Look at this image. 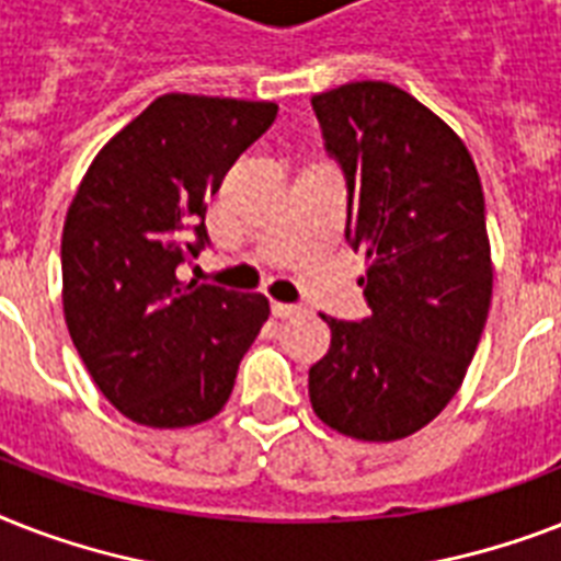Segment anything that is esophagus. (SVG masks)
Returning <instances> with one entry per match:
<instances>
[{
  "mask_svg": "<svg viewBox=\"0 0 561 561\" xmlns=\"http://www.w3.org/2000/svg\"><path fill=\"white\" fill-rule=\"evenodd\" d=\"M273 314L279 317V320H288V317H299L302 314V306H290V302H273Z\"/></svg>",
  "mask_w": 561,
  "mask_h": 561,
  "instance_id": "1",
  "label": "esophagus"
}]
</instances>
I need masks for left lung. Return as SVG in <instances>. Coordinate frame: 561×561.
Returning a JSON list of instances; mask_svg holds the SVG:
<instances>
[{
  "mask_svg": "<svg viewBox=\"0 0 561 561\" xmlns=\"http://www.w3.org/2000/svg\"><path fill=\"white\" fill-rule=\"evenodd\" d=\"M346 178V241L367 255L369 317L323 320L311 408L364 443L416 434L460 390L492 302L486 203L460 136L399 87L343 83L311 99Z\"/></svg>",
  "mask_w": 561,
  "mask_h": 561,
  "instance_id": "left-lung-1",
  "label": "left lung"
}]
</instances>
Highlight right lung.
<instances>
[{
    "label": "right lung",
    "instance_id": "right-lung-1",
    "mask_svg": "<svg viewBox=\"0 0 561 561\" xmlns=\"http://www.w3.org/2000/svg\"><path fill=\"white\" fill-rule=\"evenodd\" d=\"M276 113L162 95L101 148L66 211V325L92 381L139 425L215 416L271 314L262 294L180 282V267L209 244L206 201Z\"/></svg>",
    "mask_w": 561,
    "mask_h": 561
}]
</instances>
